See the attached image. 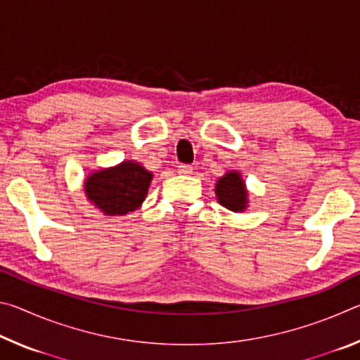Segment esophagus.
I'll return each instance as SVG.
<instances>
[{
	"instance_id": "obj_1",
	"label": "esophagus",
	"mask_w": 360,
	"mask_h": 360,
	"mask_svg": "<svg viewBox=\"0 0 360 360\" xmlns=\"http://www.w3.org/2000/svg\"><path fill=\"white\" fill-rule=\"evenodd\" d=\"M193 168L191 165H186V163H181V165L178 167V173L179 174H192Z\"/></svg>"
}]
</instances>
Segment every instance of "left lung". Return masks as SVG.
I'll return each mask as SVG.
<instances>
[{
	"instance_id": "8db88e82",
	"label": "left lung",
	"mask_w": 360,
	"mask_h": 360,
	"mask_svg": "<svg viewBox=\"0 0 360 360\" xmlns=\"http://www.w3.org/2000/svg\"><path fill=\"white\" fill-rule=\"evenodd\" d=\"M217 202L233 212H243L248 208V191L238 172H229L216 182Z\"/></svg>"
}]
</instances>
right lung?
<instances>
[{
  "label": "right lung",
  "instance_id": "right-lung-1",
  "mask_svg": "<svg viewBox=\"0 0 360 360\" xmlns=\"http://www.w3.org/2000/svg\"><path fill=\"white\" fill-rule=\"evenodd\" d=\"M152 173L138 162L125 160L117 167L89 174L84 191L89 202L106 216H125L138 210L146 200Z\"/></svg>",
  "mask_w": 360,
  "mask_h": 360
}]
</instances>
